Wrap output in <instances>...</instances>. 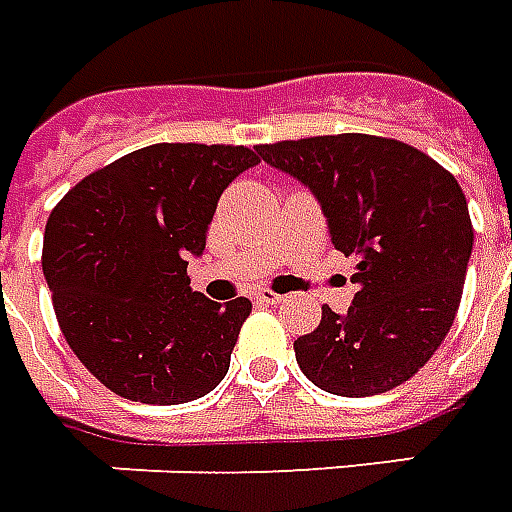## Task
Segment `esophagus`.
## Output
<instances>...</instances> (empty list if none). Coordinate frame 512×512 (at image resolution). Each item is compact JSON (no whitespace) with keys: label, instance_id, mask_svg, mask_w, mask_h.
Instances as JSON below:
<instances>
[{"label":"esophagus","instance_id":"34e87169","mask_svg":"<svg viewBox=\"0 0 512 512\" xmlns=\"http://www.w3.org/2000/svg\"><path fill=\"white\" fill-rule=\"evenodd\" d=\"M253 300H256V303H262V306H273V303H281L284 297L275 295V292H270V289H256V292H253Z\"/></svg>","mask_w":512,"mask_h":512}]
</instances>
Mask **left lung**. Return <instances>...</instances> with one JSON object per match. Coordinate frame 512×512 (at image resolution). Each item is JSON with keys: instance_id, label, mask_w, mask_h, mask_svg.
Here are the masks:
<instances>
[{"instance_id": "left-lung-1", "label": "left lung", "mask_w": 512, "mask_h": 512, "mask_svg": "<svg viewBox=\"0 0 512 512\" xmlns=\"http://www.w3.org/2000/svg\"><path fill=\"white\" fill-rule=\"evenodd\" d=\"M320 201L333 248L355 256L347 314L322 308L295 342L303 375L339 397H372L422 369L458 314L474 228L455 176L419 148L375 134L256 146Z\"/></svg>"}]
</instances>
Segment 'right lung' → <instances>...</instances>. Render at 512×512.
Segmentation results:
<instances>
[{"label": "right lung", "mask_w": 512, "mask_h": 512, "mask_svg": "<svg viewBox=\"0 0 512 512\" xmlns=\"http://www.w3.org/2000/svg\"><path fill=\"white\" fill-rule=\"evenodd\" d=\"M245 146L157 143L90 173L54 206L43 275L65 342L118 397L179 405L226 378L250 300L192 292L217 201L242 170Z\"/></svg>", "instance_id": "add662e5"}]
</instances>
